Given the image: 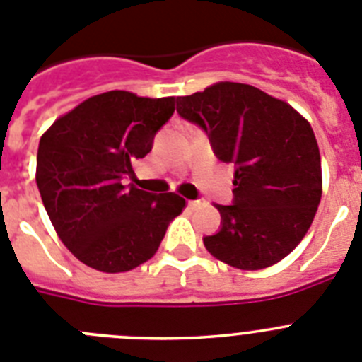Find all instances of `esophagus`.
Returning <instances> with one entry per match:
<instances>
[{"instance_id": "1", "label": "esophagus", "mask_w": 362, "mask_h": 362, "mask_svg": "<svg viewBox=\"0 0 362 362\" xmlns=\"http://www.w3.org/2000/svg\"><path fill=\"white\" fill-rule=\"evenodd\" d=\"M203 204H206V201H204L203 197H199V199L188 201V206H190V209H197V206H203Z\"/></svg>"}]
</instances>
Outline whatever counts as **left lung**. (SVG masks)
<instances>
[{
    "label": "left lung",
    "instance_id": "obj_1",
    "mask_svg": "<svg viewBox=\"0 0 362 362\" xmlns=\"http://www.w3.org/2000/svg\"><path fill=\"white\" fill-rule=\"evenodd\" d=\"M177 114L233 166V199L216 204L221 226L203 238L206 250L241 270L279 263L305 238L321 201V156L308 121L255 86L228 81L177 98Z\"/></svg>",
    "mask_w": 362,
    "mask_h": 362
}]
</instances>
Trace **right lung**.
<instances>
[{"label": "right lung", "mask_w": 362, "mask_h": 362, "mask_svg": "<svg viewBox=\"0 0 362 362\" xmlns=\"http://www.w3.org/2000/svg\"><path fill=\"white\" fill-rule=\"evenodd\" d=\"M174 98L112 90L54 121L41 136L36 183L63 245L86 267L107 274L148 261L185 199L139 190L134 163L152 150L170 119Z\"/></svg>", "instance_id": "add662e5"}]
</instances>
